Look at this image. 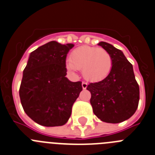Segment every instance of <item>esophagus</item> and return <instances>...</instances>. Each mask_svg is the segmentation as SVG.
I'll use <instances>...</instances> for the list:
<instances>
[{
	"label": "esophagus",
	"instance_id": "esophagus-1",
	"mask_svg": "<svg viewBox=\"0 0 155 155\" xmlns=\"http://www.w3.org/2000/svg\"><path fill=\"white\" fill-rule=\"evenodd\" d=\"M82 86H83V90H85V89H86V87H87V83H86V82H83V83H82Z\"/></svg>",
	"mask_w": 155,
	"mask_h": 155
}]
</instances>
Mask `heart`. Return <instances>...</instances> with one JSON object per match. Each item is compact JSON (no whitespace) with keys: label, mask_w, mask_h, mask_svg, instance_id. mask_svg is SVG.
Returning a JSON list of instances; mask_svg holds the SVG:
<instances>
[{"label":"heart","mask_w":155,"mask_h":155,"mask_svg":"<svg viewBox=\"0 0 155 155\" xmlns=\"http://www.w3.org/2000/svg\"><path fill=\"white\" fill-rule=\"evenodd\" d=\"M66 65L72 72L82 69L83 77L87 80L100 81L110 72L113 61L110 53L104 48L83 45L72 51Z\"/></svg>","instance_id":"heart-1"}]
</instances>
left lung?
<instances>
[{
    "label": "left lung",
    "instance_id": "left-lung-1",
    "mask_svg": "<svg viewBox=\"0 0 155 155\" xmlns=\"http://www.w3.org/2000/svg\"><path fill=\"white\" fill-rule=\"evenodd\" d=\"M98 45L111 55L112 69L105 79L90 83L86 90L91 93L90 104L95 115L104 122L117 124L136 112L140 99L139 86L133 65L123 51L104 41Z\"/></svg>",
    "mask_w": 155,
    "mask_h": 155
}]
</instances>
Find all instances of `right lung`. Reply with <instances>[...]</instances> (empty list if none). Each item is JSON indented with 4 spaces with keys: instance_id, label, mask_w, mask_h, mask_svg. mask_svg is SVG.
<instances>
[{
    "instance_id": "obj_1",
    "label": "right lung",
    "mask_w": 155,
    "mask_h": 155,
    "mask_svg": "<svg viewBox=\"0 0 155 155\" xmlns=\"http://www.w3.org/2000/svg\"><path fill=\"white\" fill-rule=\"evenodd\" d=\"M73 44L51 41L31 52L19 90L24 110L45 127L62 126L83 90L82 82L67 78L65 59Z\"/></svg>"
}]
</instances>
